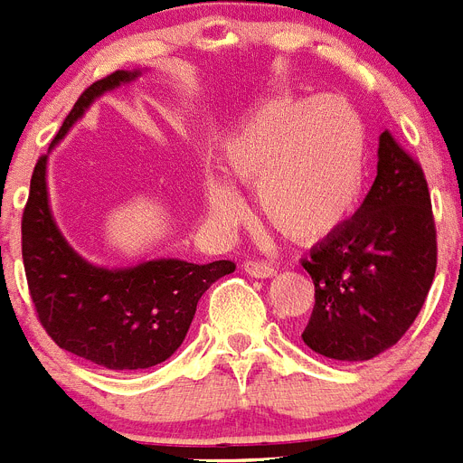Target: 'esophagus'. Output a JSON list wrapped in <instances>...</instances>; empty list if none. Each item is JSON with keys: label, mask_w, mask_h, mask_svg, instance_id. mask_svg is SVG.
<instances>
[{"label": "esophagus", "mask_w": 463, "mask_h": 463, "mask_svg": "<svg viewBox=\"0 0 463 463\" xmlns=\"http://www.w3.org/2000/svg\"><path fill=\"white\" fill-rule=\"evenodd\" d=\"M243 271H246L248 276H252V279H271V276L276 274V269L271 267V264L255 262V260H248V262H243Z\"/></svg>", "instance_id": "34e87169"}]
</instances>
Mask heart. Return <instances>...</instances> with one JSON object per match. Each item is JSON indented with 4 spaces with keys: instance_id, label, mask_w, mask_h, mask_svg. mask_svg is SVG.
I'll use <instances>...</instances> for the list:
<instances>
[{
    "instance_id": "obj_1",
    "label": "heart",
    "mask_w": 463,
    "mask_h": 463,
    "mask_svg": "<svg viewBox=\"0 0 463 463\" xmlns=\"http://www.w3.org/2000/svg\"><path fill=\"white\" fill-rule=\"evenodd\" d=\"M224 171L258 189L264 222L283 239L316 243L355 213L367 177V133L345 98L274 100L227 142ZM208 213L232 224L243 215L239 192L222 175L203 183Z\"/></svg>"
}]
</instances>
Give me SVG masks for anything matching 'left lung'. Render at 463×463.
Instances as JSON below:
<instances>
[{
	"instance_id": "left-lung-1",
	"label": "left lung",
	"mask_w": 463,
	"mask_h": 463,
	"mask_svg": "<svg viewBox=\"0 0 463 463\" xmlns=\"http://www.w3.org/2000/svg\"><path fill=\"white\" fill-rule=\"evenodd\" d=\"M377 177L349 222L302 267L316 304L302 339L335 361H370L408 333L438 264L436 222L421 165L384 130Z\"/></svg>"
}]
</instances>
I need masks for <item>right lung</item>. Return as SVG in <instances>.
Returning <instances> with one entry per match:
<instances>
[{
	"label": "right lung",
	"instance_id": "add662e5",
	"mask_svg": "<svg viewBox=\"0 0 463 463\" xmlns=\"http://www.w3.org/2000/svg\"><path fill=\"white\" fill-rule=\"evenodd\" d=\"M137 74V70H117L90 84L51 147L98 96ZM23 264L34 311L49 337L61 349L108 370H145L171 358L192 326L201 295L236 269L229 260L211 264L152 260L128 269L86 262L62 239L51 215L46 154L34 165L23 211Z\"/></svg>",
	"mask_w": 463,
	"mask_h": 463
}]
</instances>
